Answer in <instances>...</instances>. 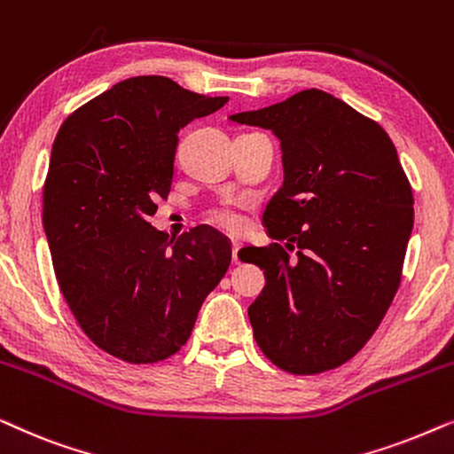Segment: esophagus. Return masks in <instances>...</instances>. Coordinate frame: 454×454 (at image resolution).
Wrapping results in <instances>:
<instances>
[{"instance_id": "esophagus-1", "label": "esophagus", "mask_w": 454, "mask_h": 454, "mask_svg": "<svg viewBox=\"0 0 454 454\" xmlns=\"http://www.w3.org/2000/svg\"><path fill=\"white\" fill-rule=\"evenodd\" d=\"M231 260H233V264H239L241 260H239V244H233L231 246Z\"/></svg>"}]
</instances>
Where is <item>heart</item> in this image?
Segmentation results:
<instances>
[{
    "label": "heart",
    "mask_w": 454,
    "mask_h": 454,
    "mask_svg": "<svg viewBox=\"0 0 454 454\" xmlns=\"http://www.w3.org/2000/svg\"><path fill=\"white\" fill-rule=\"evenodd\" d=\"M210 219H213L215 225H219L221 229H225V231H229V233L241 231V229H244V223H246L244 216H241L238 210L231 207L216 208Z\"/></svg>",
    "instance_id": "obj_1"
}]
</instances>
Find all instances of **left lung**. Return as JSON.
I'll list each match as a JSON object with an SVG mask.
<instances>
[{
  "label": "left lung",
  "instance_id": "left-lung-1",
  "mask_svg": "<svg viewBox=\"0 0 454 454\" xmlns=\"http://www.w3.org/2000/svg\"><path fill=\"white\" fill-rule=\"evenodd\" d=\"M229 120L270 129L283 153V185L262 219L285 246L239 250L266 278L247 308L254 339L291 374L339 368L368 343L401 283L413 194L396 148L374 120L318 89Z\"/></svg>",
  "mask_w": 454,
  "mask_h": 454
}]
</instances>
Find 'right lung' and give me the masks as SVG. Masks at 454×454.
<instances>
[{
	"mask_svg": "<svg viewBox=\"0 0 454 454\" xmlns=\"http://www.w3.org/2000/svg\"><path fill=\"white\" fill-rule=\"evenodd\" d=\"M227 101L136 76L74 111L55 136L43 188L55 277L86 337L128 364L182 349L231 262L213 229L169 239L148 223L169 194L179 129Z\"/></svg>",
	"mask_w": 454,
	"mask_h": 454,
	"instance_id": "obj_1",
	"label": "right lung"
}]
</instances>
